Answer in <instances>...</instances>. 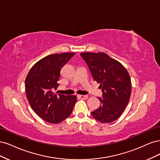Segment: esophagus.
Segmentation results:
<instances>
[{"instance_id":"1","label":"esophagus","mask_w":160,"mask_h":160,"mask_svg":"<svg viewBox=\"0 0 160 160\" xmlns=\"http://www.w3.org/2000/svg\"><path fill=\"white\" fill-rule=\"evenodd\" d=\"M78 97L80 98H81V99L86 100V99L88 98V96L87 95H79Z\"/></svg>"}]
</instances>
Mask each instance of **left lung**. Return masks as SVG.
<instances>
[{
    "mask_svg": "<svg viewBox=\"0 0 160 160\" xmlns=\"http://www.w3.org/2000/svg\"><path fill=\"white\" fill-rule=\"evenodd\" d=\"M94 80L102 92L98 97L100 106L91 112L94 119L102 123L116 120L128 105L131 94V80L127 70L119 62L104 52L80 54Z\"/></svg>",
    "mask_w": 160,
    "mask_h": 160,
    "instance_id": "1",
    "label": "left lung"
}]
</instances>
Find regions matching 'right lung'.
Listing matches in <instances>:
<instances>
[{
    "label": "right lung",
    "mask_w": 160,
    "mask_h": 160,
    "mask_svg": "<svg viewBox=\"0 0 160 160\" xmlns=\"http://www.w3.org/2000/svg\"><path fill=\"white\" fill-rule=\"evenodd\" d=\"M75 53L48 55L37 62L25 80L27 99L32 110L42 119L58 123L68 118L77 100L74 95L56 94L62 67Z\"/></svg>",
    "instance_id": "right-lung-1"
}]
</instances>
